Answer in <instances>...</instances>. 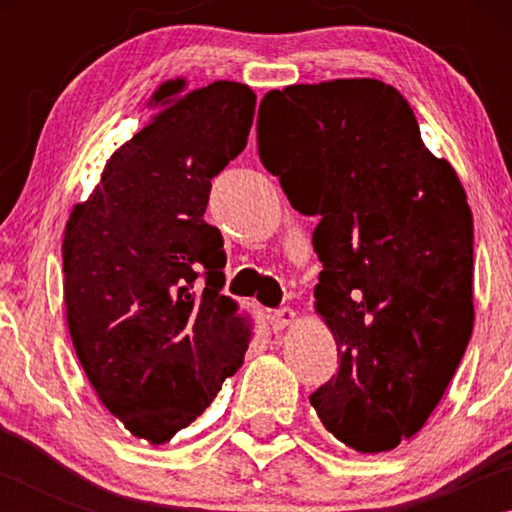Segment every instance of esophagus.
Segmentation results:
<instances>
[{"label":"esophagus","instance_id":"esophagus-1","mask_svg":"<svg viewBox=\"0 0 512 512\" xmlns=\"http://www.w3.org/2000/svg\"><path fill=\"white\" fill-rule=\"evenodd\" d=\"M293 323H296V311L289 309V307L277 309L271 314V325H273L275 332H282V329H287Z\"/></svg>","mask_w":512,"mask_h":512}]
</instances>
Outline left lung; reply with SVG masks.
Here are the masks:
<instances>
[{"label":"left lung","instance_id":"1","mask_svg":"<svg viewBox=\"0 0 512 512\" xmlns=\"http://www.w3.org/2000/svg\"><path fill=\"white\" fill-rule=\"evenodd\" d=\"M257 146L289 203L320 216L316 314L341 361L309 402L341 443L391 452L427 422L472 336L465 189L424 146L409 101L377 79L271 90Z\"/></svg>","mask_w":512,"mask_h":512}]
</instances>
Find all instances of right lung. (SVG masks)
<instances>
[{
  "label": "right lung",
  "mask_w": 512,
  "mask_h": 512,
  "mask_svg": "<svg viewBox=\"0 0 512 512\" xmlns=\"http://www.w3.org/2000/svg\"><path fill=\"white\" fill-rule=\"evenodd\" d=\"M255 103L235 81L162 83L149 124L110 155L65 225L76 357L101 404L151 445L192 424L248 350L250 320L221 296L223 237L203 214L212 178L246 149Z\"/></svg>",
  "instance_id": "right-lung-1"
}]
</instances>
